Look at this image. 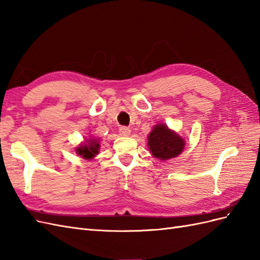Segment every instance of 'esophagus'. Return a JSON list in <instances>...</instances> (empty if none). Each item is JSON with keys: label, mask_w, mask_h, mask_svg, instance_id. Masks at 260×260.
I'll list each match as a JSON object with an SVG mask.
<instances>
[{"label": "esophagus", "mask_w": 260, "mask_h": 260, "mask_svg": "<svg viewBox=\"0 0 260 260\" xmlns=\"http://www.w3.org/2000/svg\"><path fill=\"white\" fill-rule=\"evenodd\" d=\"M119 133H120V136H122V137H129L131 135V130L127 127H121L119 129Z\"/></svg>", "instance_id": "1"}]
</instances>
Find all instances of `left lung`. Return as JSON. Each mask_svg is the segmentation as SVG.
Returning a JSON list of instances; mask_svg holds the SVG:
<instances>
[{
    "mask_svg": "<svg viewBox=\"0 0 260 260\" xmlns=\"http://www.w3.org/2000/svg\"><path fill=\"white\" fill-rule=\"evenodd\" d=\"M147 146L155 158L162 161L179 156L185 146V140L167 124L157 123L147 136Z\"/></svg>",
    "mask_w": 260,
    "mask_h": 260,
    "instance_id": "1",
    "label": "left lung"
}]
</instances>
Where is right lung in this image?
Returning <instances> with one entry per match:
<instances>
[{"label":"right lung","mask_w":260,"mask_h":260,"mask_svg":"<svg viewBox=\"0 0 260 260\" xmlns=\"http://www.w3.org/2000/svg\"><path fill=\"white\" fill-rule=\"evenodd\" d=\"M100 139L90 136L88 139H84L83 142L76 147V153L84 159H93L100 152Z\"/></svg>","instance_id":"1"}]
</instances>
